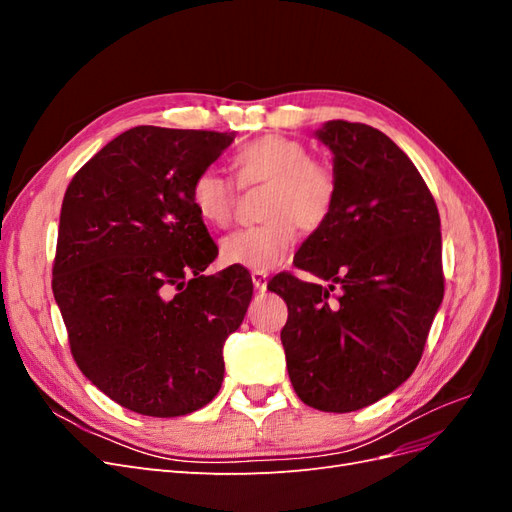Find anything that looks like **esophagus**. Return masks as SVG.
Wrapping results in <instances>:
<instances>
[{"mask_svg":"<svg viewBox=\"0 0 512 512\" xmlns=\"http://www.w3.org/2000/svg\"><path fill=\"white\" fill-rule=\"evenodd\" d=\"M267 277H269V275H267L265 271H254V273H252L254 288H256V290H260V292H265V290H267V282H269Z\"/></svg>","mask_w":512,"mask_h":512,"instance_id":"34e87169","label":"esophagus"}]
</instances>
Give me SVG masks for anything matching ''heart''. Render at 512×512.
Segmentation results:
<instances>
[{
	"label": "heart",
	"mask_w": 512,
	"mask_h": 512,
	"mask_svg": "<svg viewBox=\"0 0 512 512\" xmlns=\"http://www.w3.org/2000/svg\"><path fill=\"white\" fill-rule=\"evenodd\" d=\"M241 190L267 188L260 218L265 224L228 235L220 258L228 267L271 271L290 256L299 226L316 232L331 220L339 183L335 170L312 158L297 138L267 134L243 145L230 160ZM192 207L207 228H226L237 211V188L218 170H203L190 188Z\"/></svg>",
	"instance_id": "1"
}]
</instances>
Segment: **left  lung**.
<instances>
[{
    "mask_svg": "<svg viewBox=\"0 0 512 512\" xmlns=\"http://www.w3.org/2000/svg\"><path fill=\"white\" fill-rule=\"evenodd\" d=\"M339 194L290 273L269 282L288 305L282 344L303 404L354 412L393 393L418 361L444 297L440 213L412 160L365 123L327 121ZM337 287V298L332 290Z\"/></svg>",
    "mask_w": 512,
    "mask_h": 512,
    "instance_id": "8db88e82",
    "label": "left lung"
}]
</instances>
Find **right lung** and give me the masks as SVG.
Wrapping results in <instances>:
<instances>
[{
    "label": "right lung",
    "instance_id": "1",
    "mask_svg": "<svg viewBox=\"0 0 512 512\" xmlns=\"http://www.w3.org/2000/svg\"><path fill=\"white\" fill-rule=\"evenodd\" d=\"M235 134L138 126L70 181L59 215L53 294L76 365L119 406L183 416L224 380V342L252 301L239 267L203 271L218 245L190 188Z\"/></svg>",
    "mask_w": 512,
    "mask_h": 512
}]
</instances>
